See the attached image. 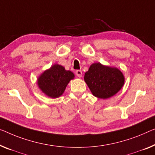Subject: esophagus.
<instances>
[{"mask_svg":"<svg viewBox=\"0 0 155 155\" xmlns=\"http://www.w3.org/2000/svg\"><path fill=\"white\" fill-rule=\"evenodd\" d=\"M76 74H77L78 78L82 77V71L81 70H77L76 71Z\"/></svg>","mask_w":155,"mask_h":155,"instance_id":"34e87169","label":"esophagus"}]
</instances>
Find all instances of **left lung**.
Listing matches in <instances>:
<instances>
[{
	"label": "left lung",
	"mask_w": 155,
	"mask_h": 155,
	"mask_svg": "<svg viewBox=\"0 0 155 155\" xmlns=\"http://www.w3.org/2000/svg\"><path fill=\"white\" fill-rule=\"evenodd\" d=\"M122 71L115 67L100 63L92 64L85 73L84 81L92 94L100 99H108L117 93L124 84Z\"/></svg>",
	"instance_id": "1"
}]
</instances>
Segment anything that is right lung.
<instances>
[{
    "instance_id": "obj_1",
    "label": "right lung",
    "mask_w": 155,
    "mask_h": 155,
    "mask_svg": "<svg viewBox=\"0 0 155 155\" xmlns=\"http://www.w3.org/2000/svg\"><path fill=\"white\" fill-rule=\"evenodd\" d=\"M74 77L72 71L66 70L61 64H54L39 76L37 84L48 97L58 98L63 94L67 85Z\"/></svg>"
}]
</instances>
